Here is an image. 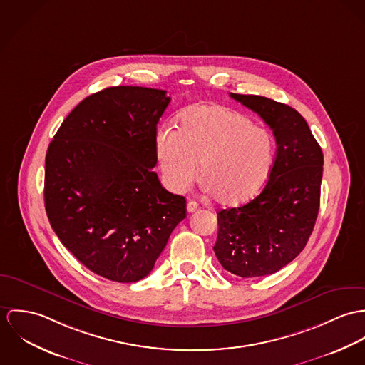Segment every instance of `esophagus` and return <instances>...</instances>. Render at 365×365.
Instances as JSON below:
<instances>
[{"label": "esophagus", "instance_id": "esophagus-1", "mask_svg": "<svg viewBox=\"0 0 365 365\" xmlns=\"http://www.w3.org/2000/svg\"><path fill=\"white\" fill-rule=\"evenodd\" d=\"M197 210H199V202H187V212H195V211H197Z\"/></svg>", "mask_w": 365, "mask_h": 365}]
</instances>
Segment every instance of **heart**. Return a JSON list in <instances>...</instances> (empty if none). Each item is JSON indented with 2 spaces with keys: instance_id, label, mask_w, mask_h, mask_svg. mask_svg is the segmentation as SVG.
Masks as SVG:
<instances>
[{
  "instance_id": "b5f03b06",
  "label": "heart",
  "mask_w": 365,
  "mask_h": 365,
  "mask_svg": "<svg viewBox=\"0 0 365 365\" xmlns=\"http://www.w3.org/2000/svg\"><path fill=\"white\" fill-rule=\"evenodd\" d=\"M155 148L163 180L172 192H186L200 163L204 189L218 202L238 204L266 179L274 147L270 133L241 112L196 105L180 115L178 130H158Z\"/></svg>"
}]
</instances>
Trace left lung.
Masks as SVG:
<instances>
[{
  "instance_id": "1",
  "label": "left lung",
  "mask_w": 365,
  "mask_h": 365,
  "mask_svg": "<svg viewBox=\"0 0 365 365\" xmlns=\"http://www.w3.org/2000/svg\"><path fill=\"white\" fill-rule=\"evenodd\" d=\"M273 130L277 151L269 179L253 200L217 212L214 252L243 279L273 274L308 242L319 211L324 154L308 123L291 106L257 95L231 93Z\"/></svg>"
}]
</instances>
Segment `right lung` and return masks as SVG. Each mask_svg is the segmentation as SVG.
<instances>
[{
  "instance_id": "add662e5",
  "label": "right lung",
  "mask_w": 365,
  "mask_h": 365,
  "mask_svg": "<svg viewBox=\"0 0 365 365\" xmlns=\"http://www.w3.org/2000/svg\"><path fill=\"white\" fill-rule=\"evenodd\" d=\"M166 91L112 86L85 98L48 145L44 207L61 243L91 272L118 283L150 274L186 217V199L163 189L157 124Z\"/></svg>"
}]
</instances>
